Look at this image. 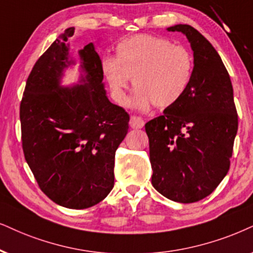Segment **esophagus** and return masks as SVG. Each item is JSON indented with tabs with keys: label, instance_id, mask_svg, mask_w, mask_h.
Returning <instances> with one entry per match:
<instances>
[{
	"label": "esophagus",
	"instance_id": "1",
	"mask_svg": "<svg viewBox=\"0 0 253 253\" xmlns=\"http://www.w3.org/2000/svg\"><path fill=\"white\" fill-rule=\"evenodd\" d=\"M129 125L132 128L139 129V128H142V127L145 126V121H143L142 118H140V117H132L129 120Z\"/></svg>",
	"mask_w": 253,
	"mask_h": 253
}]
</instances>
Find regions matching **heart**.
I'll return each mask as SVG.
<instances>
[{
  "label": "heart",
  "mask_w": 253,
  "mask_h": 253,
  "mask_svg": "<svg viewBox=\"0 0 253 253\" xmlns=\"http://www.w3.org/2000/svg\"><path fill=\"white\" fill-rule=\"evenodd\" d=\"M194 60L189 51L150 35L125 38L117 45V58L105 57L101 69L112 97L126 103L130 79L136 89L130 106L146 111L153 104L165 108L176 104L187 91Z\"/></svg>",
  "instance_id": "1"
}]
</instances>
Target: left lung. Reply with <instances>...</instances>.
Returning a JSON list of instances; mask_svg holds the SVG:
<instances>
[{"label": "left lung", "mask_w": 253, "mask_h": 253, "mask_svg": "<svg viewBox=\"0 0 253 253\" xmlns=\"http://www.w3.org/2000/svg\"><path fill=\"white\" fill-rule=\"evenodd\" d=\"M167 30L187 37L194 69L180 100L145 125L152 184L174 202L194 203L211 194L228 174L238 117L230 76L215 47L191 25Z\"/></svg>", "instance_id": "left-lung-1"}]
</instances>
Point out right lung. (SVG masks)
Listing matches in <instances>:
<instances>
[{
  "label": "right lung",
  "mask_w": 253,
  "mask_h": 253,
  "mask_svg": "<svg viewBox=\"0 0 253 253\" xmlns=\"http://www.w3.org/2000/svg\"><path fill=\"white\" fill-rule=\"evenodd\" d=\"M73 34V27L60 34L28 77L20 107L22 145L42 191L59 206L86 209L113 189L116 150L129 116L108 100L93 43L78 50V84H62L76 65L68 43Z\"/></svg>",
  "instance_id": "right-lung-1"
}]
</instances>
